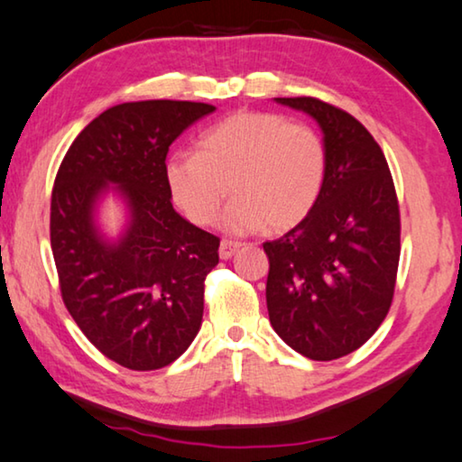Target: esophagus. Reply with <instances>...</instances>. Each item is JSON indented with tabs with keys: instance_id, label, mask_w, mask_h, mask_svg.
Listing matches in <instances>:
<instances>
[{
	"instance_id": "34e87169",
	"label": "esophagus",
	"mask_w": 462,
	"mask_h": 462,
	"mask_svg": "<svg viewBox=\"0 0 462 462\" xmlns=\"http://www.w3.org/2000/svg\"><path fill=\"white\" fill-rule=\"evenodd\" d=\"M238 248H240V243H238V240H228V238H224L222 243H219V257H222V259H230L232 254H236Z\"/></svg>"
}]
</instances>
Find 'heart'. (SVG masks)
<instances>
[{"label":"heart","instance_id":"obj_1","mask_svg":"<svg viewBox=\"0 0 462 462\" xmlns=\"http://www.w3.org/2000/svg\"><path fill=\"white\" fill-rule=\"evenodd\" d=\"M327 180L323 137L306 123L275 113H236L209 127L195 153H174L166 182L179 209L197 226L230 232L288 230L317 205Z\"/></svg>","mask_w":462,"mask_h":462}]
</instances>
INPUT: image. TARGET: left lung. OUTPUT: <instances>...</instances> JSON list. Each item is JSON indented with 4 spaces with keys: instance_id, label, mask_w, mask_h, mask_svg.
<instances>
[{
    "instance_id": "1",
    "label": "left lung",
    "mask_w": 462,
    "mask_h": 462,
    "mask_svg": "<svg viewBox=\"0 0 462 462\" xmlns=\"http://www.w3.org/2000/svg\"><path fill=\"white\" fill-rule=\"evenodd\" d=\"M275 100L317 119L327 180L310 214L263 245L269 320L298 354L328 362L362 347L389 314L401 254L397 191L356 116L312 97Z\"/></svg>"
}]
</instances>
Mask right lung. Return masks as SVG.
I'll use <instances>...</instances> for the list:
<instances>
[{
  "label": "right lung",
  "instance_id": "1",
  "mask_svg": "<svg viewBox=\"0 0 462 462\" xmlns=\"http://www.w3.org/2000/svg\"><path fill=\"white\" fill-rule=\"evenodd\" d=\"M216 108L189 100L116 105L84 127L51 195V248L65 309L102 356L129 370H158L187 351L203 319L205 277L219 238L174 211L166 182L171 143ZM115 181L132 222L111 245L93 224Z\"/></svg>",
  "mask_w": 462,
  "mask_h": 462
}]
</instances>
